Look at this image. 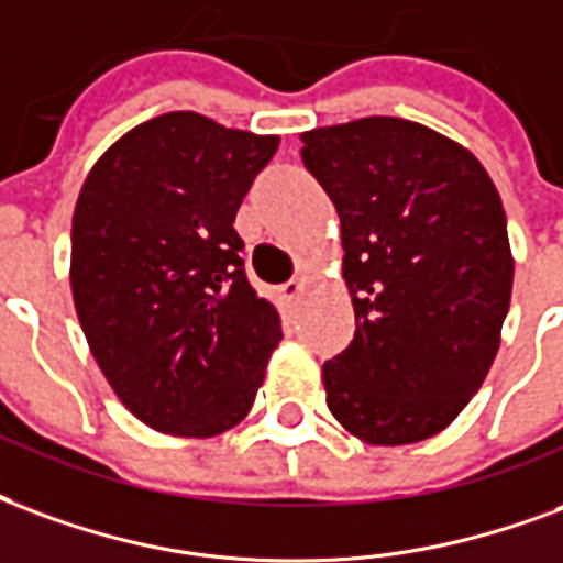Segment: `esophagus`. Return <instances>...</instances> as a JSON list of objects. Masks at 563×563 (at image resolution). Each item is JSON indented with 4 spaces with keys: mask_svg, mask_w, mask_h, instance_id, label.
Returning <instances> with one entry per match:
<instances>
[{
    "mask_svg": "<svg viewBox=\"0 0 563 563\" xmlns=\"http://www.w3.org/2000/svg\"><path fill=\"white\" fill-rule=\"evenodd\" d=\"M303 292V280H289L280 286L283 301H298V295Z\"/></svg>",
    "mask_w": 563,
    "mask_h": 563,
    "instance_id": "obj_1",
    "label": "esophagus"
}]
</instances>
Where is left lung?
<instances>
[{
    "label": "left lung",
    "instance_id": "8db88e82",
    "mask_svg": "<svg viewBox=\"0 0 563 563\" xmlns=\"http://www.w3.org/2000/svg\"><path fill=\"white\" fill-rule=\"evenodd\" d=\"M334 202L355 340L324 361L328 409L366 444L441 432L477 394L514 289L507 218L468 148L427 124L369 115L301 133Z\"/></svg>",
    "mask_w": 563,
    "mask_h": 563
}]
</instances>
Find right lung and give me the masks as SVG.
<instances>
[{
	"instance_id": "right-lung-1",
	"label": "right lung",
	"mask_w": 563,
	"mask_h": 563,
	"mask_svg": "<svg viewBox=\"0 0 563 563\" xmlns=\"http://www.w3.org/2000/svg\"><path fill=\"white\" fill-rule=\"evenodd\" d=\"M277 145L280 136L199 112H164L112 143L82 181L74 307L115 397L152 430H232L283 340L277 307L247 283L232 227Z\"/></svg>"
}]
</instances>
